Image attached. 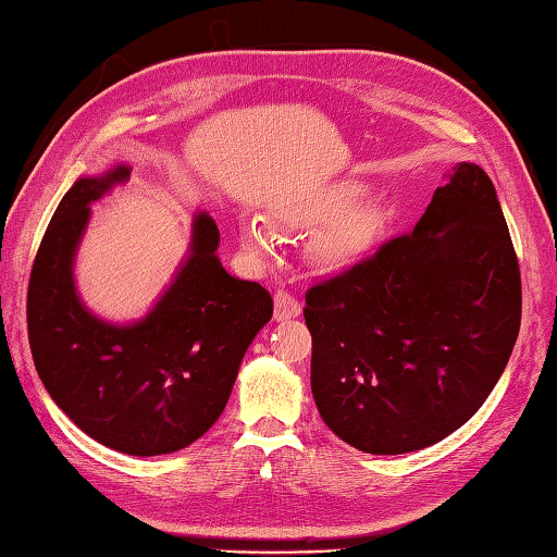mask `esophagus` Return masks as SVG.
Returning a JSON list of instances; mask_svg holds the SVG:
<instances>
[{
	"label": "esophagus",
	"mask_w": 557,
	"mask_h": 557,
	"mask_svg": "<svg viewBox=\"0 0 557 557\" xmlns=\"http://www.w3.org/2000/svg\"><path fill=\"white\" fill-rule=\"evenodd\" d=\"M298 315H300L298 298L290 294V290L278 288L276 294H273V318L288 320V318H298Z\"/></svg>",
	"instance_id": "34e87169"
}]
</instances>
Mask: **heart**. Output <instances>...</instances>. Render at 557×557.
I'll list each match as a JSON object with an SVG mask.
<instances>
[{"label":"heart","mask_w":557,"mask_h":557,"mask_svg":"<svg viewBox=\"0 0 557 557\" xmlns=\"http://www.w3.org/2000/svg\"><path fill=\"white\" fill-rule=\"evenodd\" d=\"M364 185L345 181L327 185L310 198L278 212V220L296 230H313L325 224L315 239V257L327 267H349L376 247L386 230L388 212L379 200H359ZM242 247L267 257L273 234L261 222L242 224Z\"/></svg>","instance_id":"b5f03b06"}]
</instances>
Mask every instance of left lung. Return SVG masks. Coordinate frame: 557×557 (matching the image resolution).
<instances>
[{
	"mask_svg": "<svg viewBox=\"0 0 557 557\" xmlns=\"http://www.w3.org/2000/svg\"><path fill=\"white\" fill-rule=\"evenodd\" d=\"M310 386L357 450L435 445L480 411L521 327V271L494 183L460 163L413 232L306 294Z\"/></svg>",
	"mask_w": 557,
	"mask_h": 557,
	"instance_id": "1",
	"label": "left lung"
}]
</instances>
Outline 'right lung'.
<instances>
[{
    "instance_id": "right-lung-1",
    "label": "right lung",
    "mask_w": 557,
    "mask_h": 557,
    "mask_svg": "<svg viewBox=\"0 0 557 557\" xmlns=\"http://www.w3.org/2000/svg\"><path fill=\"white\" fill-rule=\"evenodd\" d=\"M126 175L120 165L63 195L36 251L26 323L36 372L63 413L97 443L149 457L210 431L273 298L222 269L218 224L198 214L190 259L146 320L114 327L87 313L75 296L73 253L90 202Z\"/></svg>"
}]
</instances>
